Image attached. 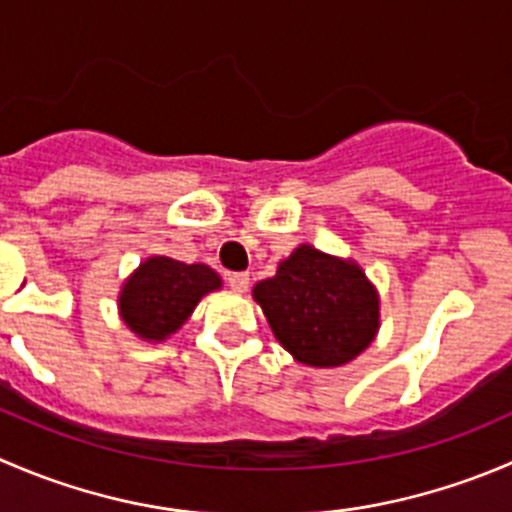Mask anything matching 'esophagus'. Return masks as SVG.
Returning <instances> with one entry per match:
<instances>
[{
	"mask_svg": "<svg viewBox=\"0 0 512 512\" xmlns=\"http://www.w3.org/2000/svg\"><path fill=\"white\" fill-rule=\"evenodd\" d=\"M227 285L235 292H245L247 285H250V275H247V272H230V275H227Z\"/></svg>",
	"mask_w": 512,
	"mask_h": 512,
	"instance_id": "1",
	"label": "esophagus"
}]
</instances>
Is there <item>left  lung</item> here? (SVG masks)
Segmentation results:
<instances>
[{
  "label": "left lung",
  "mask_w": 512,
  "mask_h": 512,
  "mask_svg": "<svg viewBox=\"0 0 512 512\" xmlns=\"http://www.w3.org/2000/svg\"><path fill=\"white\" fill-rule=\"evenodd\" d=\"M255 300L280 345L305 365H345L377 332V295L360 267L310 245L257 282Z\"/></svg>",
  "instance_id": "8db88e82"
}]
</instances>
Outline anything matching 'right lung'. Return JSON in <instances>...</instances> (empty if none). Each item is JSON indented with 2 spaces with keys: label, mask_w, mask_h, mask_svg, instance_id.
Instances as JSON below:
<instances>
[{
  "label": "right lung",
  "mask_w": 512,
  "mask_h": 512,
  "mask_svg": "<svg viewBox=\"0 0 512 512\" xmlns=\"http://www.w3.org/2000/svg\"><path fill=\"white\" fill-rule=\"evenodd\" d=\"M220 287L207 265H185L172 257H150L119 295L124 322L145 340H165L190 317L202 295Z\"/></svg>",
  "instance_id": "right-lung-1"
}]
</instances>
